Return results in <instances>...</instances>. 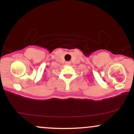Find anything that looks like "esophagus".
<instances>
[{"label": "esophagus", "instance_id": "obj_1", "mask_svg": "<svg viewBox=\"0 0 134 134\" xmlns=\"http://www.w3.org/2000/svg\"><path fill=\"white\" fill-rule=\"evenodd\" d=\"M70 64H71L70 62H65V65H70Z\"/></svg>", "mask_w": 134, "mask_h": 134}]
</instances>
